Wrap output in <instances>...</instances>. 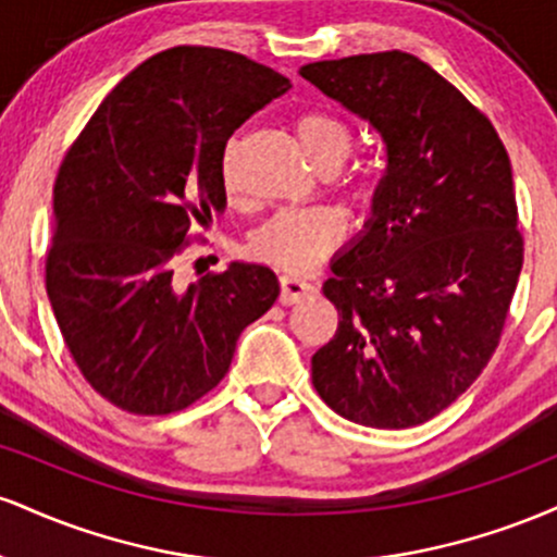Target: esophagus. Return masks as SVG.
Listing matches in <instances>:
<instances>
[{
  "label": "esophagus",
  "instance_id": "1",
  "mask_svg": "<svg viewBox=\"0 0 557 557\" xmlns=\"http://www.w3.org/2000/svg\"><path fill=\"white\" fill-rule=\"evenodd\" d=\"M314 293H317V285L306 283V280L296 277V274H283V277H280V304L285 306L300 304V300L311 298Z\"/></svg>",
  "mask_w": 557,
  "mask_h": 557
}]
</instances>
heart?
<instances>
[{"instance_id": "b5f03b06", "label": "heart", "mask_w": 557, "mask_h": 557, "mask_svg": "<svg viewBox=\"0 0 557 557\" xmlns=\"http://www.w3.org/2000/svg\"><path fill=\"white\" fill-rule=\"evenodd\" d=\"M296 133L304 144L306 157L324 175H332L345 164L354 149V133L335 114L309 110L296 117ZM220 181L227 194L238 190V170H235V140L225 146L220 162ZM354 201L367 198V185L354 183L348 188ZM345 238V216L332 207L280 209L251 235V253L267 264L287 272H309L330 257Z\"/></svg>"}]
</instances>
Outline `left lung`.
<instances>
[{
	"label": "left lung",
	"instance_id": "left-lung-1",
	"mask_svg": "<svg viewBox=\"0 0 557 557\" xmlns=\"http://www.w3.org/2000/svg\"><path fill=\"white\" fill-rule=\"evenodd\" d=\"M298 73L367 120L387 154L372 216L322 285L341 322L311 380L356 424H424L487 367L519 283L508 151L453 83L400 49Z\"/></svg>",
	"mask_w": 557,
	"mask_h": 557
}]
</instances>
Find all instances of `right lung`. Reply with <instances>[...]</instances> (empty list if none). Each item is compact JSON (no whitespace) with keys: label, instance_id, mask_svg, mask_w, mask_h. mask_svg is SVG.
Masks as SVG:
<instances>
[{"label":"right lung","instance_id":"1","mask_svg":"<svg viewBox=\"0 0 557 557\" xmlns=\"http://www.w3.org/2000/svg\"><path fill=\"white\" fill-rule=\"evenodd\" d=\"M287 88L243 54L172 47L127 73L67 151L47 293L83 376L123 411L162 417L207 395L277 300L270 267L230 261L183 287L175 259L225 212L230 136Z\"/></svg>","mask_w":557,"mask_h":557}]
</instances>
